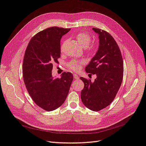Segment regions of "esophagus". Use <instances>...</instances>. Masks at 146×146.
Returning a JSON list of instances; mask_svg holds the SVG:
<instances>
[{"label": "esophagus", "mask_w": 146, "mask_h": 146, "mask_svg": "<svg viewBox=\"0 0 146 146\" xmlns=\"http://www.w3.org/2000/svg\"><path fill=\"white\" fill-rule=\"evenodd\" d=\"M74 77L75 79H78V75L76 74H74Z\"/></svg>", "instance_id": "34e87169"}]
</instances>
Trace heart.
<instances>
[{
	"label": "heart",
	"instance_id": "obj_1",
	"mask_svg": "<svg viewBox=\"0 0 146 146\" xmlns=\"http://www.w3.org/2000/svg\"><path fill=\"white\" fill-rule=\"evenodd\" d=\"M76 38L77 41L78 42V44H79L83 48H87L88 45H90V42L92 41V37L90 35L85 33H78L76 36ZM66 43V41L63 42V44L61 46V52L63 50L64 45ZM94 48V46H91L89 47V49L90 50H93ZM85 63V61L84 60H72L70 61L68 63L69 68L72 69L74 71H78V70L80 69L81 67Z\"/></svg>",
	"mask_w": 146,
	"mask_h": 146
}]
</instances>
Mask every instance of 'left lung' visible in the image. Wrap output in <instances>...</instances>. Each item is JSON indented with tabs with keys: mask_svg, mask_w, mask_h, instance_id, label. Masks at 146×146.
<instances>
[{
	"mask_svg": "<svg viewBox=\"0 0 146 146\" xmlns=\"http://www.w3.org/2000/svg\"><path fill=\"white\" fill-rule=\"evenodd\" d=\"M93 30L99 36V47L95 55L85 68L90 74H96L93 82L84 77L82 101L86 108L99 111L108 106L115 98L123 76V62L121 52L111 34L98 28Z\"/></svg>",
	"mask_w": 146,
	"mask_h": 146,
	"instance_id": "8db88e82",
	"label": "left lung"
}]
</instances>
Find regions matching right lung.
I'll use <instances>...</instances> for the list:
<instances>
[{"label":"right lung","instance_id":"add662e5","mask_svg":"<svg viewBox=\"0 0 146 146\" xmlns=\"http://www.w3.org/2000/svg\"><path fill=\"white\" fill-rule=\"evenodd\" d=\"M70 29L51 27L35 34L26 50L23 63V80L30 96L47 111L64 103L73 80L69 72L61 78L52 76L53 64L61 55L60 40Z\"/></svg>","mask_w":146,"mask_h":146}]
</instances>
